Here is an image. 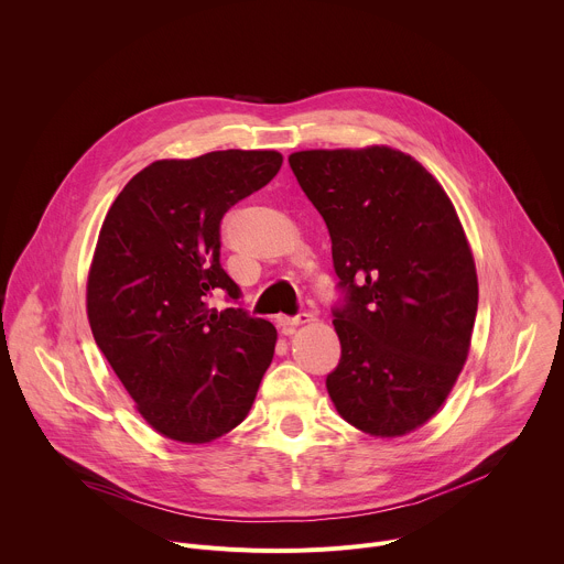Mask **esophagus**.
<instances>
[{"mask_svg": "<svg viewBox=\"0 0 564 564\" xmlns=\"http://www.w3.org/2000/svg\"><path fill=\"white\" fill-rule=\"evenodd\" d=\"M310 321H312L310 314H299V316H294V318L281 316V318H279V328H281V333H283L285 337H290V335L296 333L299 326H305V324H310Z\"/></svg>", "mask_w": 564, "mask_h": 564, "instance_id": "34e87169", "label": "esophagus"}]
</instances>
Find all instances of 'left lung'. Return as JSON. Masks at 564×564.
<instances>
[{"label":"left lung","mask_w":564,"mask_h":564,"mask_svg":"<svg viewBox=\"0 0 564 564\" xmlns=\"http://www.w3.org/2000/svg\"><path fill=\"white\" fill-rule=\"evenodd\" d=\"M288 160L346 290L333 404L366 435H409L442 409L470 350L477 272L459 216L422 163L386 144Z\"/></svg>","instance_id":"1"}]
</instances>
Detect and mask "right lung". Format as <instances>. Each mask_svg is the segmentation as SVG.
Masks as SVG:
<instances>
[{
	"instance_id": "right-lung-1",
	"label": "right lung",
	"mask_w": 564,
	"mask_h": 564,
	"mask_svg": "<svg viewBox=\"0 0 564 564\" xmlns=\"http://www.w3.org/2000/svg\"><path fill=\"white\" fill-rule=\"evenodd\" d=\"M279 151L155 160L109 207L87 281L94 339L163 437L207 444L243 422L272 364L276 328L240 307L220 268V220L281 170Z\"/></svg>"
}]
</instances>
